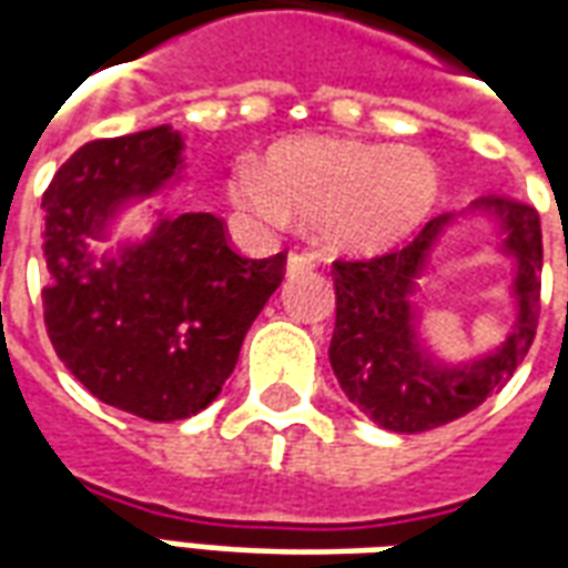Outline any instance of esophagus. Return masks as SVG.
<instances>
[{
    "label": "esophagus",
    "instance_id": "esophagus-1",
    "mask_svg": "<svg viewBox=\"0 0 568 568\" xmlns=\"http://www.w3.org/2000/svg\"><path fill=\"white\" fill-rule=\"evenodd\" d=\"M304 271H313V258L304 255V252H292L288 261H285V273H288V276H295V273H304Z\"/></svg>",
    "mask_w": 568,
    "mask_h": 568
}]
</instances>
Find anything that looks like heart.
<instances>
[{
  "instance_id": "obj_1",
  "label": "heart",
  "mask_w": 568,
  "mask_h": 568,
  "mask_svg": "<svg viewBox=\"0 0 568 568\" xmlns=\"http://www.w3.org/2000/svg\"><path fill=\"white\" fill-rule=\"evenodd\" d=\"M227 194L248 219L320 227L334 255H381L402 246L432 219L440 197L435 161L405 145L353 140L283 142L258 163L240 161Z\"/></svg>"
}]
</instances>
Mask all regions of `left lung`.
<instances>
[{
  "label": "left lung",
  "mask_w": 568,
  "mask_h": 568,
  "mask_svg": "<svg viewBox=\"0 0 568 568\" xmlns=\"http://www.w3.org/2000/svg\"><path fill=\"white\" fill-rule=\"evenodd\" d=\"M471 210L499 219L505 231L501 252L517 264L511 334L475 362L440 365L417 334V280L453 215L432 219L405 248L368 261H334L337 320L328 346L334 377L365 417L389 432L414 435L465 417L511 381L536 337L541 310L538 212L514 197H480Z\"/></svg>",
  "instance_id": "1"
}]
</instances>
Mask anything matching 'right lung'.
<instances>
[{
    "instance_id": "obj_1",
    "label": "right lung",
    "mask_w": 568,
    "mask_h": 568,
    "mask_svg": "<svg viewBox=\"0 0 568 568\" xmlns=\"http://www.w3.org/2000/svg\"><path fill=\"white\" fill-rule=\"evenodd\" d=\"M182 170V136L151 128L81 145L44 191V328L57 356L105 405L151 423L194 417L231 377L248 325L280 288L285 252L236 255L212 212L161 215L142 243L97 261L130 200Z\"/></svg>"
}]
</instances>
